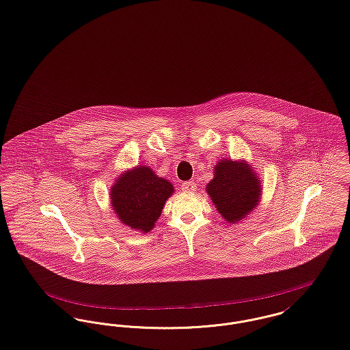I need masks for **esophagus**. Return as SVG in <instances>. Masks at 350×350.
I'll return each instance as SVG.
<instances>
[{"label": "esophagus", "instance_id": "1", "mask_svg": "<svg viewBox=\"0 0 350 350\" xmlns=\"http://www.w3.org/2000/svg\"><path fill=\"white\" fill-rule=\"evenodd\" d=\"M183 190H185L187 193H193L196 190V183L194 181H186L183 184Z\"/></svg>", "mask_w": 350, "mask_h": 350}]
</instances>
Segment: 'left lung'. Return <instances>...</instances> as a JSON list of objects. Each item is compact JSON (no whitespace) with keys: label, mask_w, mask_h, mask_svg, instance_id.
Listing matches in <instances>:
<instances>
[{"label":"left lung","mask_w":350,"mask_h":350,"mask_svg":"<svg viewBox=\"0 0 350 350\" xmlns=\"http://www.w3.org/2000/svg\"><path fill=\"white\" fill-rule=\"evenodd\" d=\"M214 170V178L207 184V193L224 219L235 224L258 205L262 191L260 180L245 161L222 160Z\"/></svg>","instance_id":"left-lung-1"}]
</instances>
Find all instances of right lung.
<instances>
[{"label": "right lung", "instance_id": "right-lung-1", "mask_svg": "<svg viewBox=\"0 0 350 350\" xmlns=\"http://www.w3.org/2000/svg\"><path fill=\"white\" fill-rule=\"evenodd\" d=\"M173 185L148 166L125 172L111 189L112 207L124 225L149 232L161 215Z\"/></svg>", "mask_w": 350, "mask_h": 350}]
</instances>
